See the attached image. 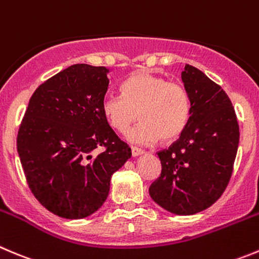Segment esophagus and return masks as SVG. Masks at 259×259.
<instances>
[{"mask_svg": "<svg viewBox=\"0 0 259 259\" xmlns=\"http://www.w3.org/2000/svg\"><path fill=\"white\" fill-rule=\"evenodd\" d=\"M132 154H133V157H138V155H140V154H144V150L140 149V148H137V147H132Z\"/></svg>", "mask_w": 259, "mask_h": 259, "instance_id": "esophagus-1", "label": "esophagus"}]
</instances>
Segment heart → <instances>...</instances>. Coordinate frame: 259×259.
<instances>
[{
	"label": "heart",
	"mask_w": 259,
	"mask_h": 259,
	"mask_svg": "<svg viewBox=\"0 0 259 259\" xmlns=\"http://www.w3.org/2000/svg\"><path fill=\"white\" fill-rule=\"evenodd\" d=\"M122 95L109 94L102 101V112L116 132L125 133L138 119L142 121L126 134L135 144H153L162 138L176 139L187 126L191 100L180 82L138 72L122 83Z\"/></svg>",
	"instance_id": "obj_1"
}]
</instances>
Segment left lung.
<instances>
[{"mask_svg": "<svg viewBox=\"0 0 259 259\" xmlns=\"http://www.w3.org/2000/svg\"><path fill=\"white\" fill-rule=\"evenodd\" d=\"M182 81L191 100V115L180 139L158 152L160 176L149 195L176 215H192L211 206L233 173L239 125L224 90L205 73L186 64Z\"/></svg>", "mask_w": 259, "mask_h": 259, "instance_id": "left-lung-1", "label": "left lung"}]
</instances>
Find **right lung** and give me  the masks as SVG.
Returning <instances> with one entry per match:
<instances>
[{"label":"right lung","instance_id":"right-lung-1","mask_svg":"<svg viewBox=\"0 0 259 259\" xmlns=\"http://www.w3.org/2000/svg\"><path fill=\"white\" fill-rule=\"evenodd\" d=\"M106 67L73 64L32 94L17 153L37 201L64 219H83L106 201L114 172L132 157L102 112ZM101 146L104 151L96 154Z\"/></svg>","mask_w":259,"mask_h":259}]
</instances>
